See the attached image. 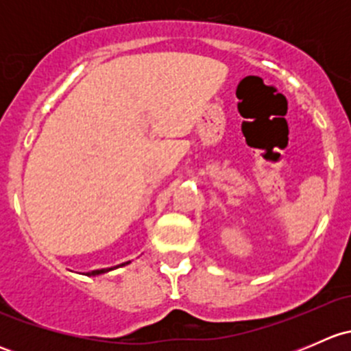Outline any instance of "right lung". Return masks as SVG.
Wrapping results in <instances>:
<instances>
[{
	"label": "right lung",
	"instance_id": "obj_1",
	"mask_svg": "<svg viewBox=\"0 0 351 351\" xmlns=\"http://www.w3.org/2000/svg\"><path fill=\"white\" fill-rule=\"evenodd\" d=\"M129 263H130V261H125V263H122V265H117V267H125V265H129ZM117 267H113V268H117ZM113 268H101V270H93V271H88V274H84V275H88V277H95V275L107 274V271L113 270Z\"/></svg>",
	"mask_w": 351,
	"mask_h": 351
}]
</instances>
